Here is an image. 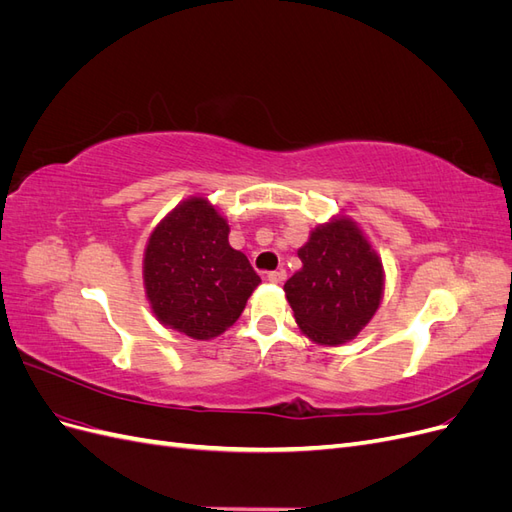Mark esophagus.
I'll use <instances>...</instances> for the list:
<instances>
[{
	"label": "esophagus",
	"instance_id": "34e87169",
	"mask_svg": "<svg viewBox=\"0 0 512 512\" xmlns=\"http://www.w3.org/2000/svg\"><path fill=\"white\" fill-rule=\"evenodd\" d=\"M267 280L273 282V284H284V282H286V271H284V269L271 271V273H267Z\"/></svg>",
	"mask_w": 512,
	"mask_h": 512
}]
</instances>
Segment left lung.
<instances>
[{
	"label": "left lung",
	"mask_w": 512,
	"mask_h": 512,
	"mask_svg": "<svg viewBox=\"0 0 512 512\" xmlns=\"http://www.w3.org/2000/svg\"><path fill=\"white\" fill-rule=\"evenodd\" d=\"M301 271L284 284L299 329L322 346H337L359 335L376 314L384 273L352 220L337 218L312 230L299 250Z\"/></svg>",
	"instance_id": "left-lung-1"
}]
</instances>
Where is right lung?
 <instances>
[{
  "mask_svg": "<svg viewBox=\"0 0 512 512\" xmlns=\"http://www.w3.org/2000/svg\"><path fill=\"white\" fill-rule=\"evenodd\" d=\"M228 224L205 198H190L151 232L143 280L164 327L211 339L237 322L260 277L228 243Z\"/></svg>",
  "mask_w": 512,
  "mask_h": 512,
  "instance_id": "right-lung-1",
  "label": "right lung"
}]
</instances>
